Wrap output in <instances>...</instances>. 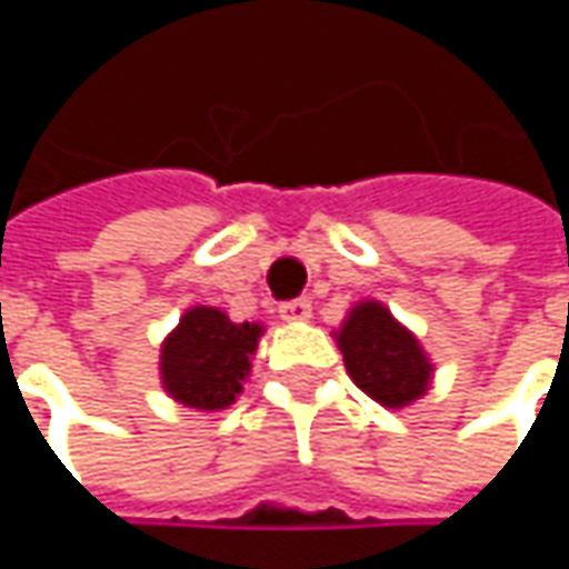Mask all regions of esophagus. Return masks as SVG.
<instances>
[{
    "mask_svg": "<svg viewBox=\"0 0 569 569\" xmlns=\"http://www.w3.org/2000/svg\"><path fill=\"white\" fill-rule=\"evenodd\" d=\"M278 313H281V319H288V322H303V319H310V313H313V303L307 297H295V300L281 303Z\"/></svg>",
    "mask_w": 569,
    "mask_h": 569,
    "instance_id": "1",
    "label": "esophagus"
}]
</instances>
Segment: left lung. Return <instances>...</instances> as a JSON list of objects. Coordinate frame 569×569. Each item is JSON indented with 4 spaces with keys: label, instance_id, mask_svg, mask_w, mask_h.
I'll return each mask as SVG.
<instances>
[{
    "label": "left lung",
    "instance_id": "obj_1",
    "mask_svg": "<svg viewBox=\"0 0 569 569\" xmlns=\"http://www.w3.org/2000/svg\"><path fill=\"white\" fill-rule=\"evenodd\" d=\"M339 348L351 380L386 408H402L425 396L433 367L418 339L377 300L351 310L339 332Z\"/></svg>",
    "mask_w": 569,
    "mask_h": 569
}]
</instances>
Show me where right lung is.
<instances>
[{
  "label": "right lung",
  "instance_id": "right-lung-1",
  "mask_svg": "<svg viewBox=\"0 0 569 569\" xmlns=\"http://www.w3.org/2000/svg\"><path fill=\"white\" fill-rule=\"evenodd\" d=\"M262 326L230 322L214 307H196L161 348V380L177 402L214 411L233 402L250 373Z\"/></svg>",
  "mask_w": 569,
  "mask_h": 569
}]
</instances>
